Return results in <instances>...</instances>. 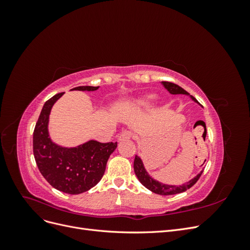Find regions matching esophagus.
<instances>
[{"instance_id":"esophagus-1","label":"esophagus","mask_w":250,"mask_h":250,"mask_svg":"<svg viewBox=\"0 0 250 250\" xmlns=\"http://www.w3.org/2000/svg\"><path fill=\"white\" fill-rule=\"evenodd\" d=\"M132 138V133L130 131H122L120 133L118 140L119 141H125V140H129Z\"/></svg>"}]
</instances>
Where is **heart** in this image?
Wrapping results in <instances>:
<instances>
[{
	"label": "heart",
	"mask_w": 250,
	"mask_h": 250,
	"mask_svg": "<svg viewBox=\"0 0 250 250\" xmlns=\"http://www.w3.org/2000/svg\"><path fill=\"white\" fill-rule=\"evenodd\" d=\"M156 99V96L155 95H147L145 97H143L142 99H140L137 103L138 106L140 107H144V106H147L148 104L152 103L154 100Z\"/></svg>",
	"instance_id": "obj_1"
}]
</instances>
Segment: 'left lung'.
<instances>
[{"instance_id": "8db88e82", "label": "left lung", "mask_w": 250, "mask_h": 250, "mask_svg": "<svg viewBox=\"0 0 250 250\" xmlns=\"http://www.w3.org/2000/svg\"><path fill=\"white\" fill-rule=\"evenodd\" d=\"M162 84L164 85V87L168 90V92L172 95H186L191 98V99L196 102L197 104H199V102L195 99L193 96H191L188 94L187 90H185L183 87L178 86L175 83H171V82H167V81H163ZM133 169H134V173L137 175L138 179L140 180V183L147 188L148 190H150L151 192H153L155 194L158 195H174V194H178V193H183L185 191H187L188 188H190L191 187H193L197 180L199 179V177L201 176V174L203 172V169L196 175L194 178H192L191 180H188V183H185L180 186H174V185H167V184H163L161 181H158L156 179H154L153 177L150 176V174L148 173V171L146 170L145 166H144V163L142 161V158L139 155H135L134 157V163H133Z\"/></svg>"}]
</instances>
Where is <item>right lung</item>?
I'll return each mask as SVG.
<instances>
[{
    "instance_id": "add662e5",
    "label": "right lung",
    "mask_w": 250,
    "mask_h": 250,
    "mask_svg": "<svg viewBox=\"0 0 250 250\" xmlns=\"http://www.w3.org/2000/svg\"><path fill=\"white\" fill-rule=\"evenodd\" d=\"M99 86H77L71 90L94 92ZM64 93L53 96L40 115L33 132V154L42 175L56 190L71 195L88 191L101 180L118 143L89 140L76 147H63L51 140L49 117L53 105Z\"/></svg>"
}]
</instances>
